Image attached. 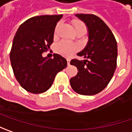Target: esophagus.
Masks as SVG:
<instances>
[{"label": "esophagus", "instance_id": "1", "mask_svg": "<svg viewBox=\"0 0 132 132\" xmlns=\"http://www.w3.org/2000/svg\"><path fill=\"white\" fill-rule=\"evenodd\" d=\"M67 62H68V64L70 65V59H67Z\"/></svg>", "mask_w": 132, "mask_h": 132}]
</instances>
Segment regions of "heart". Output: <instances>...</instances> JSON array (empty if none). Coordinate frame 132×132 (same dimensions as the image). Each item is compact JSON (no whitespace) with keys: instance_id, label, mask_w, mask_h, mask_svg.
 <instances>
[{"instance_id":"obj_1","label":"heart","mask_w":132,"mask_h":132,"mask_svg":"<svg viewBox=\"0 0 132 132\" xmlns=\"http://www.w3.org/2000/svg\"><path fill=\"white\" fill-rule=\"evenodd\" d=\"M72 23L73 25L74 29L76 34H81L84 35L87 32V26L82 21L79 20H72ZM59 25L56 26V28ZM77 45L73 43H68L65 40H62L59 42L55 47V51L56 53L60 55H62L64 56H70L74 52H76L78 50Z\"/></svg>"}]
</instances>
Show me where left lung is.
I'll return each instance as SVG.
<instances>
[{
  "mask_svg": "<svg viewBox=\"0 0 132 132\" xmlns=\"http://www.w3.org/2000/svg\"><path fill=\"white\" fill-rule=\"evenodd\" d=\"M87 27L89 39L85 48L77 53L84 60L72 59L70 64L79 72L70 80L74 91L80 95H93L109 83L117 67L118 45L110 28L96 15L76 14Z\"/></svg>",
  "mask_w": 132,
  "mask_h": 132,
  "instance_id": "1",
  "label": "left lung"
}]
</instances>
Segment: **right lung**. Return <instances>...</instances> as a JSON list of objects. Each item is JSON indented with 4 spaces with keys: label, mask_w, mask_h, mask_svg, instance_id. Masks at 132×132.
<instances>
[{
    "label": "right lung",
    "mask_w": 132,
    "mask_h": 132,
    "mask_svg": "<svg viewBox=\"0 0 132 132\" xmlns=\"http://www.w3.org/2000/svg\"><path fill=\"white\" fill-rule=\"evenodd\" d=\"M59 15H41L22 23L14 37L10 60L14 76L20 86L31 93H43L53 84L56 74L67 67V60L53 53L43 56L53 42Z\"/></svg>",
    "instance_id": "1"
}]
</instances>
